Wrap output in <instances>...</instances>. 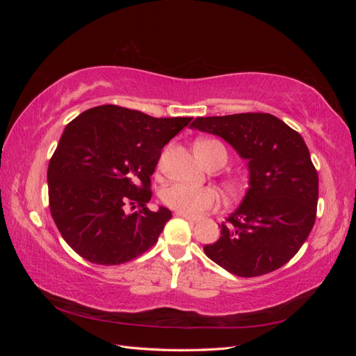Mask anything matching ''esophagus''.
Segmentation results:
<instances>
[{"label":"esophagus","mask_w":356,"mask_h":356,"mask_svg":"<svg viewBox=\"0 0 356 356\" xmlns=\"http://www.w3.org/2000/svg\"><path fill=\"white\" fill-rule=\"evenodd\" d=\"M177 217H181V218H186L188 221H197L196 217H191V215H187L184 212H177Z\"/></svg>","instance_id":"1"}]
</instances>
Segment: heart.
Listing matches in <instances>:
<instances>
[{"instance_id":"1","label":"heart","mask_w":356,"mask_h":356,"mask_svg":"<svg viewBox=\"0 0 356 356\" xmlns=\"http://www.w3.org/2000/svg\"><path fill=\"white\" fill-rule=\"evenodd\" d=\"M196 145H220L213 141H200ZM161 199L169 208L196 217L202 211L212 208L218 200L217 191L211 187H196L188 184L169 186L161 193Z\"/></svg>"}]
</instances>
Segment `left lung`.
<instances>
[{
    "mask_svg": "<svg viewBox=\"0 0 356 356\" xmlns=\"http://www.w3.org/2000/svg\"><path fill=\"white\" fill-rule=\"evenodd\" d=\"M190 127L222 138L250 172L241 204L221 224L220 239L203 246L204 254L242 277L286 264L316 218L318 172L305 139L267 113L197 117Z\"/></svg>",
    "mask_w": 356,
    "mask_h": 356,
    "instance_id": "1",
    "label": "left lung"
}]
</instances>
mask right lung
<instances>
[{"instance_id": "obj_1", "label": "right lung", "mask_w": 356, "mask_h": 356, "mask_svg": "<svg viewBox=\"0 0 356 356\" xmlns=\"http://www.w3.org/2000/svg\"><path fill=\"white\" fill-rule=\"evenodd\" d=\"M190 122L101 105L67 124L47 169L49 203L62 238L84 260L122 264L157 242L172 212L147 208L149 177L161 148Z\"/></svg>"}]
</instances>
